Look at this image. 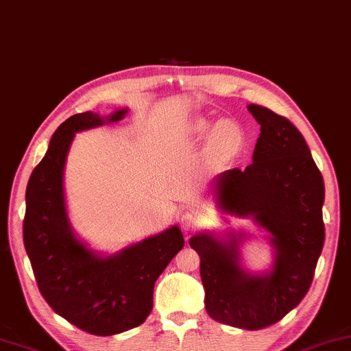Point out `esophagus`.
Masks as SVG:
<instances>
[{
  "label": "esophagus",
  "mask_w": 351,
  "mask_h": 351,
  "mask_svg": "<svg viewBox=\"0 0 351 351\" xmlns=\"http://www.w3.org/2000/svg\"><path fill=\"white\" fill-rule=\"evenodd\" d=\"M180 224H181V230L188 234V232L194 231L195 228H199L200 217L195 212H193V210H188V212H184L183 215H181Z\"/></svg>",
  "instance_id": "34e87169"
}]
</instances>
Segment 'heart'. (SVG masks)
<instances>
[{"instance_id": "b5f03b06", "label": "heart", "mask_w": 351, "mask_h": 351, "mask_svg": "<svg viewBox=\"0 0 351 351\" xmlns=\"http://www.w3.org/2000/svg\"><path fill=\"white\" fill-rule=\"evenodd\" d=\"M210 121L199 119L194 121L193 132L197 136H205L210 132ZM210 144L218 154H231L237 151L242 144V130L236 120L223 119L217 121L212 133H210Z\"/></svg>"}]
</instances>
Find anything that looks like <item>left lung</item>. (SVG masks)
Returning <instances> with one entry per match:
<instances>
[{"mask_svg":"<svg viewBox=\"0 0 351 351\" xmlns=\"http://www.w3.org/2000/svg\"><path fill=\"white\" fill-rule=\"evenodd\" d=\"M260 125L254 162L217 180L218 205L237 217H254L276 249L273 269L254 276L239 265L242 237H191L200 256L205 308L215 321L258 330L282 319L306 295L324 245V181L305 138L286 117L249 104Z\"/></svg>","mask_w":351,"mask_h":351,"instance_id":"8db88e82","label":"left lung"}]
</instances>
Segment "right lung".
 <instances>
[{
    "instance_id": "obj_1",
    "label": "right lung",
    "mask_w": 351,
    "mask_h": 351,
    "mask_svg": "<svg viewBox=\"0 0 351 351\" xmlns=\"http://www.w3.org/2000/svg\"><path fill=\"white\" fill-rule=\"evenodd\" d=\"M125 114L127 109L117 110L107 121ZM104 121L83 112L56 130L30 175L23 217V245L41 295L59 316L93 335H114L143 324L152 310L154 284L184 245L183 232L173 226L102 258L73 236L64 204L65 157L75 133Z\"/></svg>"
}]
</instances>
